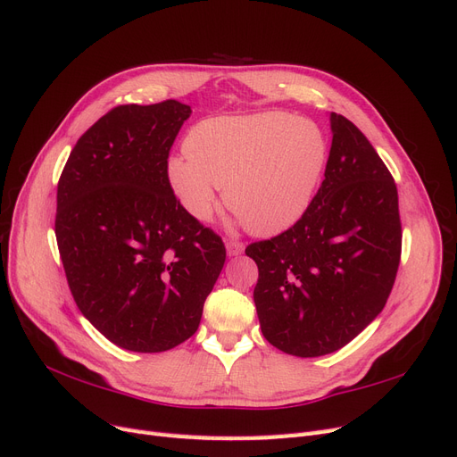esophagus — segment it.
Masks as SVG:
<instances>
[{
	"mask_svg": "<svg viewBox=\"0 0 457 457\" xmlns=\"http://www.w3.org/2000/svg\"><path fill=\"white\" fill-rule=\"evenodd\" d=\"M227 252L230 257L240 255L244 252V242L240 240H227Z\"/></svg>",
	"mask_w": 457,
	"mask_h": 457,
	"instance_id": "34e87169",
	"label": "esophagus"
}]
</instances>
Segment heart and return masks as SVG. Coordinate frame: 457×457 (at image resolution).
<instances>
[{
	"label": "heart",
	"mask_w": 457,
	"mask_h": 457,
	"mask_svg": "<svg viewBox=\"0 0 457 457\" xmlns=\"http://www.w3.org/2000/svg\"><path fill=\"white\" fill-rule=\"evenodd\" d=\"M188 158H171L170 183L200 220L213 212L217 188L245 228L278 234L303 217L326 165L328 145L314 123L284 112L210 118L190 129Z\"/></svg>",
	"instance_id": "heart-1"
}]
</instances>
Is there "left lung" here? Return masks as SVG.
<instances>
[{"label": "left lung", "mask_w": 457, "mask_h": 457, "mask_svg": "<svg viewBox=\"0 0 457 457\" xmlns=\"http://www.w3.org/2000/svg\"><path fill=\"white\" fill-rule=\"evenodd\" d=\"M324 181L294 227L245 247L265 339L287 354H329L376 318L403 253L395 179L351 120L331 112Z\"/></svg>", "instance_id": "1"}]
</instances>
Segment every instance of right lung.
<instances>
[{
    "label": "right lung",
    "mask_w": 457,
    "mask_h": 457,
    "mask_svg": "<svg viewBox=\"0 0 457 457\" xmlns=\"http://www.w3.org/2000/svg\"><path fill=\"white\" fill-rule=\"evenodd\" d=\"M188 116L173 99L114 106L79 137L59 179L54 237L68 287L106 339L135 353L195 336L227 259L168 177Z\"/></svg>",
    "instance_id": "right-lung-1"
}]
</instances>
